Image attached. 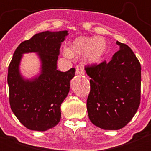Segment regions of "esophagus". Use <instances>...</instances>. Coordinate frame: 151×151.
<instances>
[{"label":"esophagus","instance_id":"34e87169","mask_svg":"<svg viewBox=\"0 0 151 151\" xmlns=\"http://www.w3.org/2000/svg\"><path fill=\"white\" fill-rule=\"evenodd\" d=\"M76 74H80V75H83V74H85L83 65H77V67H76Z\"/></svg>","mask_w":151,"mask_h":151}]
</instances>
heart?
<instances>
[{
    "instance_id": "1",
    "label": "heart",
    "mask_w": 151,
    "mask_h": 151,
    "mask_svg": "<svg viewBox=\"0 0 151 151\" xmlns=\"http://www.w3.org/2000/svg\"><path fill=\"white\" fill-rule=\"evenodd\" d=\"M106 49V42L103 38L80 36L71 42L65 53L69 56L87 54L89 62L96 63L101 60Z\"/></svg>"
}]
</instances>
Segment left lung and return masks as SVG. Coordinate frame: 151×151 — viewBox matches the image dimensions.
Returning <instances> with one entry per match:
<instances>
[{
    "label": "left lung",
    "instance_id": "1",
    "mask_svg": "<svg viewBox=\"0 0 151 151\" xmlns=\"http://www.w3.org/2000/svg\"><path fill=\"white\" fill-rule=\"evenodd\" d=\"M120 50L112 60L86 65L91 77L87 99L90 121L105 130H118L136 114L141 97V65L134 52L117 42Z\"/></svg>",
    "mask_w": 151,
    "mask_h": 151
}]
</instances>
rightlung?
Listing matches in <instances>:
<instances>
[{"mask_svg":"<svg viewBox=\"0 0 151 151\" xmlns=\"http://www.w3.org/2000/svg\"><path fill=\"white\" fill-rule=\"evenodd\" d=\"M67 30L45 31L24 41L15 50L8 69L9 104L12 112L30 130L46 131L55 126L61 117L60 105L68 95L75 68L57 70V60ZM37 52L42 73L32 81L24 80L19 71L22 55Z\"/></svg>","mask_w":151,"mask_h":151,"instance_id":"right-lung-1","label":"right lung"}]
</instances>
